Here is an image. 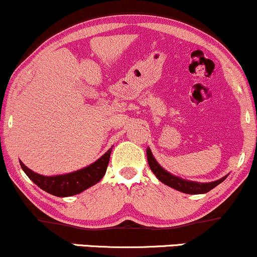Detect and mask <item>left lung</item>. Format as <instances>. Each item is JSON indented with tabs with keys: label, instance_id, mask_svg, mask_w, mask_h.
I'll use <instances>...</instances> for the list:
<instances>
[{
	"label": "left lung",
	"instance_id": "left-lung-1",
	"mask_svg": "<svg viewBox=\"0 0 257 257\" xmlns=\"http://www.w3.org/2000/svg\"><path fill=\"white\" fill-rule=\"evenodd\" d=\"M147 158H148V164H149L150 170L153 171V173L155 174L156 178L166 184L167 186L178 190V191H182L184 194H190V195H198V194H206V192L210 191V190L218 186L220 183H222L226 179V177L221 178V179L215 180L212 183H197V182H191V180L182 179V178L173 176V174L168 173L167 171L164 170L158 164L155 158L153 156L152 150L148 148L147 149Z\"/></svg>",
	"mask_w": 257,
	"mask_h": 257
}]
</instances>
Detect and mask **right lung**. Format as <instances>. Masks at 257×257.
<instances>
[{
	"label": "right lung",
	"instance_id": "right-lung-1",
	"mask_svg": "<svg viewBox=\"0 0 257 257\" xmlns=\"http://www.w3.org/2000/svg\"><path fill=\"white\" fill-rule=\"evenodd\" d=\"M110 153L111 148L97 161H95L87 167L72 172V173L61 174V176H42V174L36 173V172L27 168L21 161L20 166L26 173V176L42 190L47 191L48 194L57 196V197H67V196L80 194L84 190L97 184L103 178L108 164H109Z\"/></svg>",
	"mask_w": 257,
	"mask_h": 257
}]
</instances>
